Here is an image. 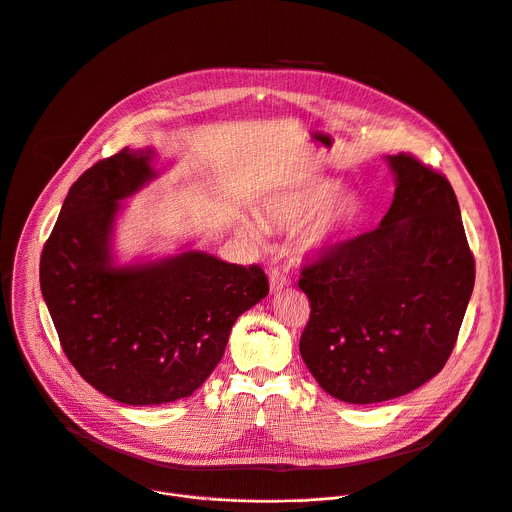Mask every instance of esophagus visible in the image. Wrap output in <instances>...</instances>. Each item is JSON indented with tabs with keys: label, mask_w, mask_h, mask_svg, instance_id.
Listing matches in <instances>:
<instances>
[{
	"label": "esophagus",
	"mask_w": 512,
	"mask_h": 512,
	"mask_svg": "<svg viewBox=\"0 0 512 512\" xmlns=\"http://www.w3.org/2000/svg\"><path fill=\"white\" fill-rule=\"evenodd\" d=\"M292 284L290 275L282 269H271V275H269V286H271V292H280L284 288H288Z\"/></svg>",
	"instance_id": "obj_1"
}]
</instances>
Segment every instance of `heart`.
<instances>
[{
  "label": "heart",
  "instance_id": "1",
  "mask_svg": "<svg viewBox=\"0 0 512 512\" xmlns=\"http://www.w3.org/2000/svg\"><path fill=\"white\" fill-rule=\"evenodd\" d=\"M337 181L327 177H304L282 185L263 204V222L269 228L292 230L311 220L304 230V243L310 249H324L339 243L357 224L361 202L355 194L337 192ZM251 235H257L253 224H245Z\"/></svg>",
  "mask_w": 512,
  "mask_h": 512
}]
</instances>
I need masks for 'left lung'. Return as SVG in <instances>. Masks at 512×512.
I'll use <instances>...</instances> for the list:
<instances>
[{"label":"left lung","mask_w":512,"mask_h":512,"mask_svg":"<svg viewBox=\"0 0 512 512\" xmlns=\"http://www.w3.org/2000/svg\"><path fill=\"white\" fill-rule=\"evenodd\" d=\"M388 161L396 192L380 226L306 257L298 280L310 302L300 355L324 392L351 404L435 378L476 280L447 177L410 153Z\"/></svg>","instance_id":"8db88e82"}]
</instances>
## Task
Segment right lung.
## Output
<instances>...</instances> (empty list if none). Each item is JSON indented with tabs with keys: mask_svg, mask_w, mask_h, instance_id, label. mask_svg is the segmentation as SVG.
<instances>
[{
	"mask_svg": "<svg viewBox=\"0 0 512 512\" xmlns=\"http://www.w3.org/2000/svg\"><path fill=\"white\" fill-rule=\"evenodd\" d=\"M155 171L151 151L98 161L73 185L40 255V290L79 376L130 406L192 396L224 355L235 320L269 294L259 265L188 251L110 265L118 202Z\"/></svg>",
	"mask_w": 512,
	"mask_h": 512,
	"instance_id": "add662e5",
	"label": "right lung"
}]
</instances>
